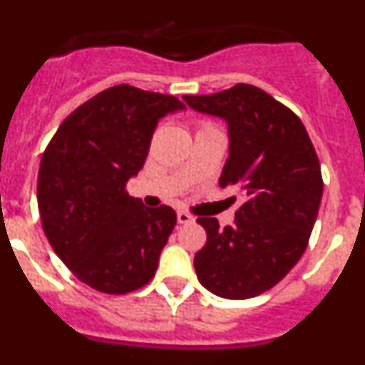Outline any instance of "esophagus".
I'll return each mask as SVG.
<instances>
[{"label":"esophagus","instance_id":"esophagus-1","mask_svg":"<svg viewBox=\"0 0 365 365\" xmlns=\"http://www.w3.org/2000/svg\"><path fill=\"white\" fill-rule=\"evenodd\" d=\"M177 221L180 225H188V222H193V217L190 214H186V212H177Z\"/></svg>","mask_w":365,"mask_h":365}]
</instances>
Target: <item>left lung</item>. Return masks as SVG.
Returning a JSON list of instances; mask_svg holds the SVG:
<instances>
[{"instance_id":"obj_1","label":"left lung","mask_w":365,"mask_h":365,"mask_svg":"<svg viewBox=\"0 0 365 365\" xmlns=\"http://www.w3.org/2000/svg\"><path fill=\"white\" fill-rule=\"evenodd\" d=\"M182 100L227 120L230 151L219 186L243 197L232 227L219 230L215 217L197 219L206 230V245L193 259L197 279L227 299L263 294L309 245L324 193L318 155L302 120L259 87L237 83Z\"/></svg>"}]
</instances>
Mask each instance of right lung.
Listing matches in <instances>:
<instances>
[{"label":"right lung","mask_w":365,"mask_h":365,"mask_svg":"<svg viewBox=\"0 0 365 365\" xmlns=\"http://www.w3.org/2000/svg\"><path fill=\"white\" fill-rule=\"evenodd\" d=\"M185 104L120 83L74 109L45 148L38 208L51 247L82 283L128 294L151 282L177 222L125 186L140 172L157 122Z\"/></svg>","instance_id":"obj_1"}]
</instances>
